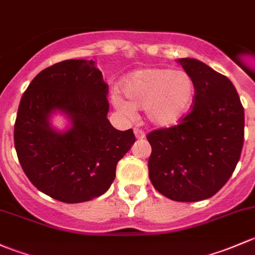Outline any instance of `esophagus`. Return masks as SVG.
I'll return each instance as SVG.
<instances>
[{
    "label": "esophagus",
    "mask_w": 255,
    "mask_h": 255,
    "mask_svg": "<svg viewBox=\"0 0 255 255\" xmlns=\"http://www.w3.org/2000/svg\"><path fill=\"white\" fill-rule=\"evenodd\" d=\"M133 133H135L137 140H142V138H145V132H143L142 130H140V128H133Z\"/></svg>",
    "instance_id": "esophagus-1"
}]
</instances>
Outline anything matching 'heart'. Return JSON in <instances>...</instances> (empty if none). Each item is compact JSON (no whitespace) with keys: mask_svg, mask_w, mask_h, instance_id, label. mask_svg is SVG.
<instances>
[{"mask_svg":"<svg viewBox=\"0 0 255 255\" xmlns=\"http://www.w3.org/2000/svg\"><path fill=\"white\" fill-rule=\"evenodd\" d=\"M122 93L114 94L118 110L131 115L145 110L147 122L156 128H172L190 113L196 96L193 77L184 70L148 67L128 73L122 82Z\"/></svg>","mask_w":255,"mask_h":255,"instance_id":"obj_1","label":"heart"}]
</instances>
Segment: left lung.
<instances>
[{
  "instance_id": "1",
  "label": "left lung",
  "mask_w": 255,
  "mask_h": 255,
  "mask_svg": "<svg viewBox=\"0 0 255 255\" xmlns=\"http://www.w3.org/2000/svg\"><path fill=\"white\" fill-rule=\"evenodd\" d=\"M178 62L195 82V101L179 125L147 135L148 175L162 195L193 203L214 196L232 175L245 140V109L226 76L195 59Z\"/></svg>"
}]
</instances>
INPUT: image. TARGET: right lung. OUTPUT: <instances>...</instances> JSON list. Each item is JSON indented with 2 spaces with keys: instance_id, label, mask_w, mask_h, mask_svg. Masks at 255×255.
Masks as SVG:
<instances>
[{
  "instance_id": "1",
  "label": "right lung",
  "mask_w": 255,
  "mask_h": 255,
  "mask_svg": "<svg viewBox=\"0 0 255 255\" xmlns=\"http://www.w3.org/2000/svg\"><path fill=\"white\" fill-rule=\"evenodd\" d=\"M108 86L93 60H65L34 77L20 99L14 146L28 179L50 198L83 203L106 193L117 164L135 142L107 118ZM61 112L69 127L57 130Z\"/></svg>"
}]
</instances>
